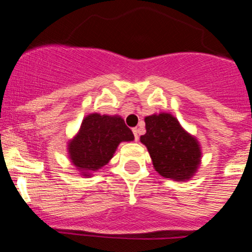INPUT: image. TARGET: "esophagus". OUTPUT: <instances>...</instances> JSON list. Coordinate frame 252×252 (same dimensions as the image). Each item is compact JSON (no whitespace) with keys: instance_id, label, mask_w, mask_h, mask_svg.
Returning a JSON list of instances; mask_svg holds the SVG:
<instances>
[{"instance_id":"1","label":"esophagus","mask_w":252,"mask_h":252,"mask_svg":"<svg viewBox=\"0 0 252 252\" xmlns=\"http://www.w3.org/2000/svg\"><path fill=\"white\" fill-rule=\"evenodd\" d=\"M132 132H133V134H134V139H136V141H138L139 129L138 128H133V129H132Z\"/></svg>"}]
</instances>
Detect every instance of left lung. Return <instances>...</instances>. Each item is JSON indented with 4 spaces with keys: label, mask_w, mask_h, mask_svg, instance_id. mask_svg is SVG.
<instances>
[{
    "label": "left lung",
    "mask_w": 252,
    "mask_h": 252,
    "mask_svg": "<svg viewBox=\"0 0 252 252\" xmlns=\"http://www.w3.org/2000/svg\"><path fill=\"white\" fill-rule=\"evenodd\" d=\"M144 120L147 133L141 136V142L148 148L155 170L165 178L189 180L200 162L198 141L170 114L150 115Z\"/></svg>",
    "instance_id": "left-lung-1"
}]
</instances>
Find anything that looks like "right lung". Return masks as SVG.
Instances as JSON below:
<instances>
[{"instance_id":"1","label":"right lung","mask_w":252,"mask_h":252,"mask_svg":"<svg viewBox=\"0 0 252 252\" xmlns=\"http://www.w3.org/2000/svg\"><path fill=\"white\" fill-rule=\"evenodd\" d=\"M133 138L132 131L119 116L91 114L69 143L70 159L81 171H97L108 164L121 142Z\"/></svg>"}]
</instances>
